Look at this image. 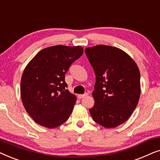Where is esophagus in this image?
Returning a JSON list of instances; mask_svg holds the SVG:
<instances>
[{
	"label": "esophagus",
	"instance_id": "1",
	"mask_svg": "<svg viewBox=\"0 0 160 160\" xmlns=\"http://www.w3.org/2000/svg\"><path fill=\"white\" fill-rule=\"evenodd\" d=\"M88 95V93H85L84 94V95H78V99H82V98L86 97V96Z\"/></svg>",
	"mask_w": 160,
	"mask_h": 160
}]
</instances>
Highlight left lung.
Masks as SVG:
<instances>
[{
    "label": "left lung",
    "mask_w": 160,
    "mask_h": 160,
    "mask_svg": "<svg viewBox=\"0 0 160 160\" xmlns=\"http://www.w3.org/2000/svg\"><path fill=\"white\" fill-rule=\"evenodd\" d=\"M95 74V105L89 109L94 121L113 128L128 120L141 95L140 71L135 61L122 49L106 45L85 49Z\"/></svg>",
    "instance_id": "8db88e82"
}]
</instances>
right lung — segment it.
Instances as JSON below:
<instances>
[{
    "instance_id": "obj_1",
    "label": "right lung",
    "mask_w": 160,
    "mask_h": 160,
    "mask_svg": "<svg viewBox=\"0 0 160 160\" xmlns=\"http://www.w3.org/2000/svg\"><path fill=\"white\" fill-rule=\"evenodd\" d=\"M84 52L82 47L58 45L41 50L24 70L20 93L32 119L50 129L68 119L76 96L66 88L65 75Z\"/></svg>"
}]
</instances>
